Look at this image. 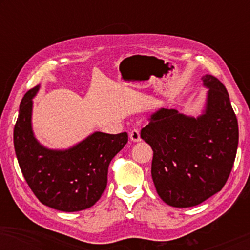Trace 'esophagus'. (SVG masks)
<instances>
[{"mask_svg":"<svg viewBox=\"0 0 250 250\" xmlns=\"http://www.w3.org/2000/svg\"><path fill=\"white\" fill-rule=\"evenodd\" d=\"M129 139L133 142H139L141 141V136H140V132L138 129H133V131L129 133Z\"/></svg>","mask_w":250,"mask_h":250,"instance_id":"34e87169","label":"esophagus"}]
</instances>
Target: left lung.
Instances as JSON below:
<instances>
[{"instance_id": "obj_1", "label": "left lung", "mask_w": 250, "mask_h": 250, "mask_svg": "<svg viewBox=\"0 0 250 250\" xmlns=\"http://www.w3.org/2000/svg\"><path fill=\"white\" fill-rule=\"evenodd\" d=\"M201 80L208 88L201 115L162 108L141 129V139L153 151L157 193L173 207L197 206L221 191L237 155L238 121L227 88L211 75Z\"/></svg>"}]
</instances>
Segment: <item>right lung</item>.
<instances>
[{
    "label": "right lung",
    "instance_id": "obj_1",
    "mask_svg": "<svg viewBox=\"0 0 250 250\" xmlns=\"http://www.w3.org/2000/svg\"><path fill=\"white\" fill-rule=\"evenodd\" d=\"M37 85L23 95L13 131L20 169L41 203L61 211H80L97 203L107 187L111 159L127 143V133L94 132L64 150L49 149L33 132V98Z\"/></svg>",
    "mask_w": 250,
    "mask_h": 250
}]
</instances>
